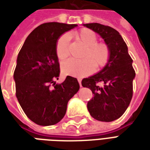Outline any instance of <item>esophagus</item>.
<instances>
[{
  "instance_id": "1",
  "label": "esophagus",
  "mask_w": 150,
  "mask_h": 150,
  "mask_svg": "<svg viewBox=\"0 0 150 150\" xmlns=\"http://www.w3.org/2000/svg\"><path fill=\"white\" fill-rule=\"evenodd\" d=\"M78 82H79V86H80V87H82V85H81V79H78Z\"/></svg>"
}]
</instances>
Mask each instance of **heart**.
Returning a JSON list of instances; mask_svg holds the SVG:
<instances>
[{
    "mask_svg": "<svg viewBox=\"0 0 150 150\" xmlns=\"http://www.w3.org/2000/svg\"><path fill=\"white\" fill-rule=\"evenodd\" d=\"M75 37L86 48L82 54V59H70L62 62V71L67 75L77 76L91 73L93 69L97 71L107 65L111 58V48L106 42H97L98 37L94 31L83 28L75 33ZM56 56L59 61L69 55L68 36L59 38L55 46Z\"/></svg>",
    "mask_w": 150,
    "mask_h": 150,
    "instance_id": "obj_1",
    "label": "heart"
}]
</instances>
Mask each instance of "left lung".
<instances>
[{
  "mask_svg": "<svg viewBox=\"0 0 150 150\" xmlns=\"http://www.w3.org/2000/svg\"><path fill=\"white\" fill-rule=\"evenodd\" d=\"M100 35L111 48L109 62L100 71L82 80V86L91 89L93 97L88 109L94 119L110 122L118 119L129 107L132 97L135 71L132 59L122 37L115 29L99 23L84 24ZM103 82L104 86L97 84Z\"/></svg>",
  "mask_w": 150,
  "mask_h": 150,
  "instance_id": "1",
  "label": "left lung"
}]
</instances>
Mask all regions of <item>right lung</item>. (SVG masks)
<instances>
[{"mask_svg": "<svg viewBox=\"0 0 150 150\" xmlns=\"http://www.w3.org/2000/svg\"><path fill=\"white\" fill-rule=\"evenodd\" d=\"M77 26L47 22L38 26L25 41L17 59L13 78L16 96L29 119L38 125L59 123L67 103L79 89L77 79L67 76L60 84L55 46L63 33Z\"/></svg>", "mask_w": 150, "mask_h": 150, "instance_id": "add662e5", "label": "right lung"}]
</instances>
